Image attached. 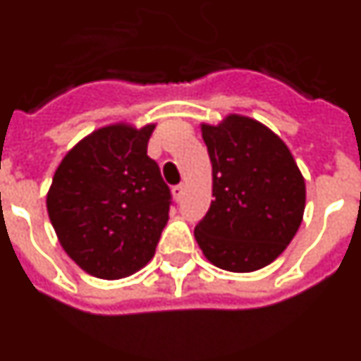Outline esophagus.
Returning a JSON list of instances; mask_svg holds the SVG:
<instances>
[{
  "label": "esophagus",
  "instance_id": "obj_1",
  "mask_svg": "<svg viewBox=\"0 0 361 361\" xmlns=\"http://www.w3.org/2000/svg\"><path fill=\"white\" fill-rule=\"evenodd\" d=\"M183 192H185V185H183V183L172 187V196H174L176 202H180L181 196H183Z\"/></svg>",
  "mask_w": 361,
  "mask_h": 361
}]
</instances>
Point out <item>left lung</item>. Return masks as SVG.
Returning a JSON list of instances; mask_svg holds the SVG:
<instances>
[{"instance_id": "obj_1", "label": "left lung", "mask_w": 361, "mask_h": 361, "mask_svg": "<svg viewBox=\"0 0 361 361\" xmlns=\"http://www.w3.org/2000/svg\"><path fill=\"white\" fill-rule=\"evenodd\" d=\"M213 165V196L195 227L205 259L216 268L247 274L277 259L302 222L307 187L290 148L275 132L229 114L202 123Z\"/></svg>"}]
</instances>
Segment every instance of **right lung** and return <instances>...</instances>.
I'll use <instances>...</instances> for the list:
<instances>
[{"label":"right lung","instance_id":"obj_1","mask_svg":"<svg viewBox=\"0 0 361 361\" xmlns=\"http://www.w3.org/2000/svg\"><path fill=\"white\" fill-rule=\"evenodd\" d=\"M154 128L106 124L80 139L54 171L49 220L69 259L93 277H128L156 253L171 190L147 156Z\"/></svg>","mask_w":361,"mask_h":361}]
</instances>
